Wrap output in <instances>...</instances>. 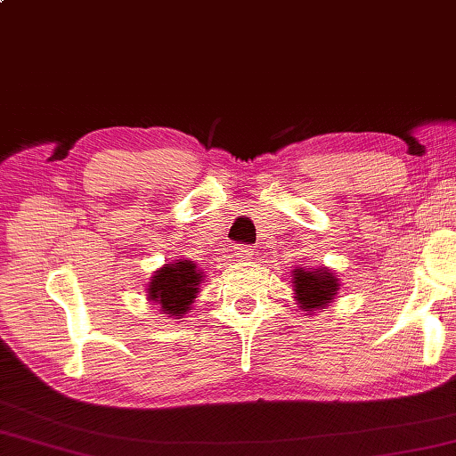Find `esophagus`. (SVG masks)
I'll use <instances>...</instances> for the list:
<instances>
[{
  "label": "esophagus",
  "instance_id": "esophagus-1",
  "mask_svg": "<svg viewBox=\"0 0 456 456\" xmlns=\"http://www.w3.org/2000/svg\"><path fill=\"white\" fill-rule=\"evenodd\" d=\"M252 252H254V248L248 247V245H237L235 247V254H237V258H240V260L250 258Z\"/></svg>",
  "mask_w": 456,
  "mask_h": 456
}]
</instances>
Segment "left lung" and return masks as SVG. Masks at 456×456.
Listing matches in <instances>:
<instances>
[{
  "label": "left lung",
  "mask_w": 456,
  "mask_h": 456,
  "mask_svg": "<svg viewBox=\"0 0 456 456\" xmlns=\"http://www.w3.org/2000/svg\"><path fill=\"white\" fill-rule=\"evenodd\" d=\"M293 288L301 309L313 311L326 306L332 301L338 291V280L332 272L326 268L321 270H303L297 268L293 272Z\"/></svg>",
  "instance_id": "8db88e82"
}]
</instances>
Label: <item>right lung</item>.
Here are the masks:
<instances>
[{
  "label": "right lung",
  "instance_id": "obj_1",
  "mask_svg": "<svg viewBox=\"0 0 456 456\" xmlns=\"http://www.w3.org/2000/svg\"><path fill=\"white\" fill-rule=\"evenodd\" d=\"M200 281L202 273L190 260L167 264L150 283V299L161 305L165 314L183 316L190 311V303L196 299Z\"/></svg>",
  "mask_w": 456,
  "mask_h": 456
}]
</instances>
